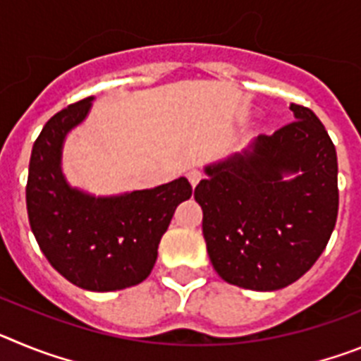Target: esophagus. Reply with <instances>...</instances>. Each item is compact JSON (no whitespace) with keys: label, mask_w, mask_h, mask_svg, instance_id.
Masks as SVG:
<instances>
[{"label":"esophagus","mask_w":361,"mask_h":361,"mask_svg":"<svg viewBox=\"0 0 361 361\" xmlns=\"http://www.w3.org/2000/svg\"><path fill=\"white\" fill-rule=\"evenodd\" d=\"M200 178H202V171H199V170H190V171H188V180H190V184L193 188H195L197 184L200 183Z\"/></svg>","instance_id":"esophagus-1"}]
</instances>
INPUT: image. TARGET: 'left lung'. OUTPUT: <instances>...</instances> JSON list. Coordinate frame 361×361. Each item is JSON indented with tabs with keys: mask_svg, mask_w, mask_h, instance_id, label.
I'll return each instance as SVG.
<instances>
[{
	"mask_svg": "<svg viewBox=\"0 0 361 361\" xmlns=\"http://www.w3.org/2000/svg\"><path fill=\"white\" fill-rule=\"evenodd\" d=\"M289 108L296 121L206 166L195 188L213 267L251 291H276L305 275L336 224V149L309 108Z\"/></svg>",
	"mask_w": 361,
	"mask_h": 361,
	"instance_id": "left-lung-1",
	"label": "left lung"
}]
</instances>
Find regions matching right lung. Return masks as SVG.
I'll return each mask as SVG.
<instances>
[{
	"mask_svg": "<svg viewBox=\"0 0 361 361\" xmlns=\"http://www.w3.org/2000/svg\"><path fill=\"white\" fill-rule=\"evenodd\" d=\"M86 97L44 124L28 166L30 228L54 269L88 291L106 293L141 283L152 273L157 247L175 209L191 197L188 178L116 197L72 188L61 171L66 133L85 121Z\"/></svg>",
	"mask_w": 361,
	"mask_h": 361,
	"instance_id": "add662e5",
	"label": "right lung"
}]
</instances>
